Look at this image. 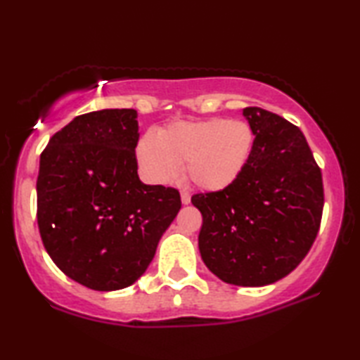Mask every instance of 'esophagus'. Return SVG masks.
<instances>
[{
    "label": "esophagus",
    "instance_id": "obj_1",
    "mask_svg": "<svg viewBox=\"0 0 360 360\" xmlns=\"http://www.w3.org/2000/svg\"><path fill=\"white\" fill-rule=\"evenodd\" d=\"M181 202H182V205L191 203V193L186 192V191H182L181 192Z\"/></svg>",
    "mask_w": 360,
    "mask_h": 360
}]
</instances>
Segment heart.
<instances>
[{"instance_id":"1","label":"heart","mask_w":360,"mask_h":360,"mask_svg":"<svg viewBox=\"0 0 360 360\" xmlns=\"http://www.w3.org/2000/svg\"><path fill=\"white\" fill-rule=\"evenodd\" d=\"M254 148V133L245 120L212 119L174 124L160 138L146 133L136 146L138 165L154 184H168L187 163V176L205 192H221L245 172Z\"/></svg>"}]
</instances>
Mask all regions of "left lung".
Returning a JSON list of instances; mask_svg holds the SVG:
<instances>
[{"label":"left lung","instance_id":"left-lung-1","mask_svg":"<svg viewBox=\"0 0 360 360\" xmlns=\"http://www.w3.org/2000/svg\"><path fill=\"white\" fill-rule=\"evenodd\" d=\"M254 133L241 178L192 197L203 216L198 248L224 283L260 288L288 276L319 231L324 186L303 133L278 114L245 108Z\"/></svg>","mask_w":360,"mask_h":360}]
</instances>
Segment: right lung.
Returning a JSON list of instances; mask_svg holds the SVG:
<instances>
[{"mask_svg": "<svg viewBox=\"0 0 360 360\" xmlns=\"http://www.w3.org/2000/svg\"><path fill=\"white\" fill-rule=\"evenodd\" d=\"M135 109L77 115L49 139L36 181L47 254L85 288H129L181 210L173 187L139 181Z\"/></svg>", "mask_w": 360, "mask_h": 360, "instance_id": "right-lung-1", "label": "right lung"}]
</instances>
